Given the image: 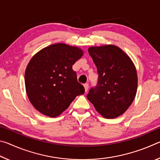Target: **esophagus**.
Returning <instances> with one entry per match:
<instances>
[{
	"label": "esophagus",
	"mask_w": 160,
	"mask_h": 160,
	"mask_svg": "<svg viewBox=\"0 0 160 160\" xmlns=\"http://www.w3.org/2000/svg\"><path fill=\"white\" fill-rule=\"evenodd\" d=\"M83 86H84V88H85V92H88V88H89V85H88V83L84 84Z\"/></svg>",
	"instance_id": "1"
}]
</instances>
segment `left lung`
Listing matches in <instances>:
<instances>
[{
    "label": "left lung",
    "mask_w": 160,
    "mask_h": 160,
    "mask_svg": "<svg viewBox=\"0 0 160 160\" xmlns=\"http://www.w3.org/2000/svg\"><path fill=\"white\" fill-rule=\"evenodd\" d=\"M89 54L96 65L98 82L87 97L106 118L122 115L135 97L138 76L131 58L115 45L91 47Z\"/></svg>",
    "instance_id": "obj_1"
}]
</instances>
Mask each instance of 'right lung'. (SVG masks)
Segmentation results:
<instances>
[{"label": "right lung", "instance_id": "obj_1", "mask_svg": "<svg viewBox=\"0 0 160 160\" xmlns=\"http://www.w3.org/2000/svg\"><path fill=\"white\" fill-rule=\"evenodd\" d=\"M83 55L81 48L58 43L33 56L25 73L26 92L38 112L56 117L68 108L85 88L72 67Z\"/></svg>", "mask_w": 160, "mask_h": 160}]
</instances>
